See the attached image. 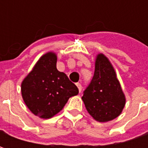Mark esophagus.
I'll list each match as a JSON object with an SVG mask.
<instances>
[{
    "mask_svg": "<svg viewBox=\"0 0 148 148\" xmlns=\"http://www.w3.org/2000/svg\"><path fill=\"white\" fill-rule=\"evenodd\" d=\"M76 85H77V88L79 90V92H81V91H82V85H81L80 83H77Z\"/></svg>",
    "mask_w": 148,
    "mask_h": 148,
    "instance_id": "obj_1",
    "label": "esophagus"
}]
</instances>
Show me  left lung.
<instances>
[{
  "label": "left lung",
  "instance_id": "left-lung-1",
  "mask_svg": "<svg viewBox=\"0 0 148 148\" xmlns=\"http://www.w3.org/2000/svg\"><path fill=\"white\" fill-rule=\"evenodd\" d=\"M82 99L90 116L98 122L113 120L122 113L126 98L114 66L103 53L96 56L94 76Z\"/></svg>",
  "mask_w": 148,
  "mask_h": 148
}]
</instances>
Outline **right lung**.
Returning <instances> with one entry per match:
<instances>
[{"mask_svg": "<svg viewBox=\"0 0 148 148\" xmlns=\"http://www.w3.org/2000/svg\"><path fill=\"white\" fill-rule=\"evenodd\" d=\"M57 54L49 52L38 59L21 83L26 106L41 119H50L63 109L68 99L79 92L64 72L57 69Z\"/></svg>", "mask_w": 148, "mask_h": 148, "instance_id": "1", "label": "right lung"}]
</instances>
